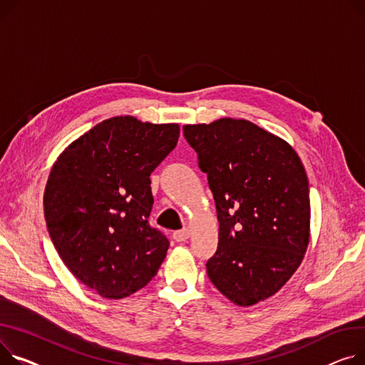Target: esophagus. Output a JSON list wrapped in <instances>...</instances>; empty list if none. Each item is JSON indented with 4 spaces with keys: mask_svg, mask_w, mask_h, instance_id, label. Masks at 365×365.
I'll use <instances>...</instances> for the list:
<instances>
[{
    "mask_svg": "<svg viewBox=\"0 0 365 365\" xmlns=\"http://www.w3.org/2000/svg\"><path fill=\"white\" fill-rule=\"evenodd\" d=\"M190 236V230L189 229H182V230H178L173 233V239L176 242H185L186 239H189Z\"/></svg>",
    "mask_w": 365,
    "mask_h": 365,
    "instance_id": "obj_1",
    "label": "esophagus"
}]
</instances>
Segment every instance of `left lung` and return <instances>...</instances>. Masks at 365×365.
I'll list each match as a JSON object with an SVG mask.
<instances>
[{
	"label": "left lung",
	"instance_id": "1",
	"mask_svg": "<svg viewBox=\"0 0 365 365\" xmlns=\"http://www.w3.org/2000/svg\"><path fill=\"white\" fill-rule=\"evenodd\" d=\"M183 135L208 176L220 225L208 277L236 305L265 301L298 270L309 244L302 161L286 140L244 118L185 125Z\"/></svg>",
	"mask_w": 365,
	"mask_h": 365
}]
</instances>
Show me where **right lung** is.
<instances>
[{
	"label": "right lung",
	"instance_id": "obj_1",
	"mask_svg": "<svg viewBox=\"0 0 365 365\" xmlns=\"http://www.w3.org/2000/svg\"><path fill=\"white\" fill-rule=\"evenodd\" d=\"M178 123L117 115L57 157L43 193L46 227L67 269L107 299H123L157 274L167 237L150 227L151 173L178 145Z\"/></svg>",
	"mask_w": 365,
	"mask_h": 365
}]
</instances>
